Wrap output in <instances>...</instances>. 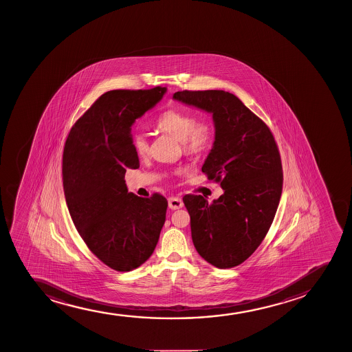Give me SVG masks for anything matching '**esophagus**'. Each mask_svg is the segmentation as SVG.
<instances>
[{
	"label": "esophagus",
	"mask_w": 352,
	"mask_h": 352,
	"mask_svg": "<svg viewBox=\"0 0 352 352\" xmlns=\"http://www.w3.org/2000/svg\"><path fill=\"white\" fill-rule=\"evenodd\" d=\"M168 206H169L170 209L171 210H176V209H181L183 206V201L179 197H176V196H171L168 199Z\"/></svg>",
	"instance_id": "1"
}]
</instances>
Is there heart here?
<instances>
[{"label": "heart", "instance_id": "b5f03b06", "mask_svg": "<svg viewBox=\"0 0 352 352\" xmlns=\"http://www.w3.org/2000/svg\"><path fill=\"white\" fill-rule=\"evenodd\" d=\"M156 126L163 133L176 138L182 143L186 154H197L210 146L214 140V126L209 118L196 121L190 113L179 109H169L157 118ZM135 153L144 157L149 154V138L146 133L138 131L131 138Z\"/></svg>", "mask_w": 352, "mask_h": 352}]
</instances>
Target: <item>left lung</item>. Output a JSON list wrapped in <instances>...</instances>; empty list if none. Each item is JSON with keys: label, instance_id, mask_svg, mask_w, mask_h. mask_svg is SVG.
Listing matches in <instances>:
<instances>
[{"label": "left lung", "instance_id": "obj_1", "mask_svg": "<svg viewBox=\"0 0 352 352\" xmlns=\"http://www.w3.org/2000/svg\"><path fill=\"white\" fill-rule=\"evenodd\" d=\"M173 98L212 113L214 141L202 171L224 192L212 203L201 195L183 202L201 257L219 269L236 267L259 247L277 211L283 171L275 138L234 94L183 90Z\"/></svg>", "mask_w": 352, "mask_h": 352}]
</instances>
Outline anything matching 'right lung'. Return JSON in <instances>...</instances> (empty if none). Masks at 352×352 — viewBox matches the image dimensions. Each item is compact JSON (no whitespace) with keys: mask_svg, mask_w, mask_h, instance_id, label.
I'll use <instances>...</instances> for the list:
<instances>
[{"mask_svg":"<svg viewBox=\"0 0 352 352\" xmlns=\"http://www.w3.org/2000/svg\"><path fill=\"white\" fill-rule=\"evenodd\" d=\"M166 88L103 94L70 129L63 150V190L78 234L113 270L131 271L153 255L168 201L128 192L126 169L140 168L131 126Z\"/></svg>","mask_w":352,"mask_h":352,"instance_id":"right-lung-1","label":"right lung"}]
</instances>
